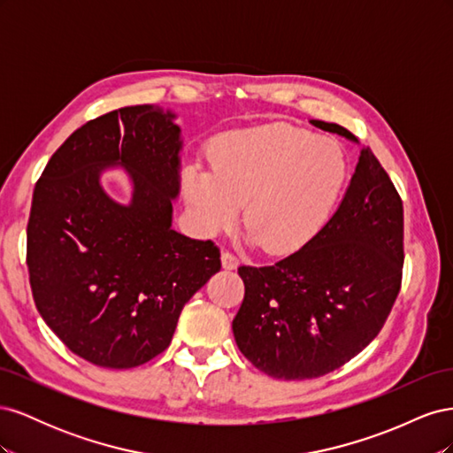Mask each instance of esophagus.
Masks as SVG:
<instances>
[{
  "mask_svg": "<svg viewBox=\"0 0 453 453\" xmlns=\"http://www.w3.org/2000/svg\"><path fill=\"white\" fill-rule=\"evenodd\" d=\"M221 263H223V268H225V270H236L238 265H240V260H238V257H236L234 253H232V251H223Z\"/></svg>",
  "mask_w": 453,
  "mask_h": 453,
  "instance_id": "obj_1",
  "label": "esophagus"
}]
</instances>
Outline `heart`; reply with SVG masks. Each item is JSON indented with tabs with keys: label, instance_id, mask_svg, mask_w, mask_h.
<instances>
[{
	"label": "heart",
	"instance_id": "heart-1",
	"mask_svg": "<svg viewBox=\"0 0 453 453\" xmlns=\"http://www.w3.org/2000/svg\"><path fill=\"white\" fill-rule=\"evenodd\" d=\"M348 175L338 143L291 125H266L223 135L213 172L193 166L183 188L198 225L217 234L243 221L250 240L273 255L293 253L318 234Z\"/></svg>",
	"mask_w": 453,
	"mask_h": 453
}]
</instances>
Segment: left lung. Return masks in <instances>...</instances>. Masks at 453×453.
I'll list each match as a JSON object with an SVG mask.
<instances>
[{
    "instance_id": "1",
    "label": "left lung",
    "mask_w": 453,
    "mask_h": 453,
    "mask_svg": "<svg viewBox=\"0 0 453 453\" xmlns=\"http://www.w3.org/2000/svg\"><path fill=\"white\" fill-rule=\"evenodd\" d=\"M311 122L355 140L344 127ZM403 265L401 195L363 147L340 208L304 248L272 266L238 268L245 295L232 331L240 351L272 378L333 372L380 334L401 291Z\"/></svg>"
}]
</instances>
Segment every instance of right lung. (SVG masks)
I'll list each match as a JSON object with an SVG mask.
<instances>
[{
	"label": "right lung",
	"mask_w": 453,
	"mask_h": 453,
	"mask_svg": "<svg viewBox=\"0 0 453 453\" xmlns=\"http://www.w3.org/2000/svg\"><path fill=\"white\" fill-rule=\"evenodd\" d=\"M158 107L115 109L77 128L37 180L26 265L34 303L67 349L88 363L132 368L170 346L183 306L221 251L172 228L180 190V127ZM122 163L134 198L119 206L99 170Z\"/></svg>",
	"instance_id": "1"
}]
</instances>
